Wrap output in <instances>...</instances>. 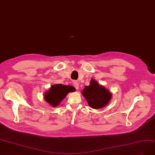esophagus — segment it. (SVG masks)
Returning a JSON list of instances; mask_svg holds the SVG:
<instances>
[{
  "label": "esophagus",
  "instance_id": "34e87169",
  "mask_svg": "<svg viewBox=\"0 0 155 155\" xmlns=\"http://www.w3.org/2000/svg\"><path fill=\"white\" fill-rule=\"evenodd\" d=\"M73 85H74V87H75L77 89H79V85H78V83L77 82H73Z\"/></svg>",
  "mask_w": 155,
  "mask_h": 155
}]
</instances>
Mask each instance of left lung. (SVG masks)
<instances>
[{
	"label": "left lung",
	"instance_id": "1",
	"mask_svg": "<svg viewBox=\"0 0 155 155\" xmlns=\"http://www.w3.org/2000/svg\"><path fill=\"white\" fill-rule=\"evenodd\" d=\"M81 93L89 107L94 109H99L106 106L112 97L110 91L104 85H100L94 79L91 80L90 85L85 86Z\"/></svg>",
	"mask_w": 155,
	"mask_h": 155
}]
</instances>
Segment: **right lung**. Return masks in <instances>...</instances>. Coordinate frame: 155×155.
Instances as JSON below:
<instances>
[{"mask_svg": "<svg viewBox=\"0 0 155 155\" xmlns=\"http://www.w3.org/2000/svg\"><path fill=\"white\" fill-rule=\"evenodd\" d=\"M75 91V88L71 85L54 84L43 94L44 100L53 107L59 105L61 101L70 92Z\"/></svg>", "mask_w": 155, "mask_h": 155, "instance_id": "obj_1", "label": "right lung"}]
</instances>
